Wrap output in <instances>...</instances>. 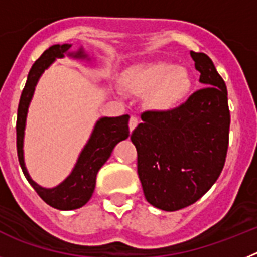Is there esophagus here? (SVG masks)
Masks as SVG:
<instances>
[{
  "label": "esophagus",
  "mask_w": 257,
  "mask_h": 257,
  "mask_svg": "<svg viewBox=\"0 0 257 257\" xmlns=\"http://www.w3.org/2000/svg\"><path fill=\"white\" fill-rule=\"evenodd\" d=\"M138 125V117L136 115H132L129 119V131H133Z\"/></svg>",
  "instance_id": "obj_1"
}]
</instances>
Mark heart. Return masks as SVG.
I'll list each match as a JSON object with an SVG mask.
<instances>
[{
	"mask_svg": "<svg viewBox=\"0 0 257 257\" xmlns=\"http://www.w3.org/2000/svg\"><path fill=\"white\" fill-rule=\"evenodd\" d=\"M124 84L136 94H147V104L156 111H169L184 101L191 88L185 68L168 62H154L131 68Z\"/></svg>",
	"mask_w": 257,
	"mask_h": 257,
	"instance_id": "1",
	"label": "heart"
}]
</instances>
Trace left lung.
<instances>
[{"instance_id": "obj_1", "label": "left lung", "mask_w": 257, "mask_h": 257, "mask_svg": "<svg viewBox=\"0 0 257 257\" xmlns=\"http://www.w3.org/2000/svg\"><path fill=\"white\" fill-rule=\"evenodd\" d=\"M199 81L181 106L145 111L132 132L145 198L163 211H178L200 199L224 168L230 111L225 81L204 53L190 51Z\"/></svg>"}]
</instances>
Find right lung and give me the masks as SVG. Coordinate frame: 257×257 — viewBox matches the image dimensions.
Instances as JSON below:
<instances>
[{"label":"right lung","mask_w":257,"mask_h":257,"mask_svg":"<svg viewBox=\"0 0 257 257\" xmlns=\"http://www.w3.org/2000/svg\"><path fill=\"white\" fill-rule=\"evenodd\" d=\"M70 48V44L50 46L33 63L27 77L26 85L22 91L17 116V151L22 171L26 176L27 181L30 182L40 198L53 208L62 209V211L80 208L88 203V200L91 198V194L94 191L98 171L110 158L116 144L128 138L129 136L128 115L117 116V117H102L95 124L90 140L80 154L79 160L76 163L72 173L61 185L53 189H45L32 181L23 160V137L27 111H28V106L32 99L35 86L39 81L40 76L55 61V58H63L64 54L76 58L86 57L82 49L73 54V53H68Z\"/></svg>","instance_id":"add662e5"}]
</instances>
